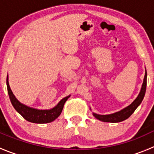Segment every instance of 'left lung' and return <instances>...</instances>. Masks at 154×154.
<instances>
[{"label": "left lung", "instance_id": "obj_1", "mask_svg": "<svg viewBox=\"0 0 154 154\" xmlns=\"http://www.w3.org/2000/svg\"><path fill=\"white\" fill-rule=\"evenodd\" d=\"M146 87H147V71L145 72L144 82H143V84H142L140 93H139L137 98H136L135 100L129 106L121 109L119 112H114V113L112 114L99 115V114L94 113L93 112V116L95 118L97 119L105 122H119L127 119L134 112V110L137 109V106L140 104V103H141L143 99H144V97L145 95L146 92Z\"/></svg>", "mask_w": 154, "mask_h": 154}]
</instances>
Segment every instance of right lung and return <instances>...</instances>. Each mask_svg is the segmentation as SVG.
Returning <instances> with one entry per match:
<instances>
[{"instance_id":"1","label":"right lung","mask_w":154,"mask_h":154,"mask_svg":"<svg viewBox=\"0 0 154 154\" xmlns=\"http://www.w3.org/2000/svg\"><path fill=\"white\" fill-rule=\"evenodd\" d=\"M7 86L10 101H11V103L14 106V107L15 108L16 110L25 119H26L30 122H33V123L42 124L53 122L54 120L56 119L60 115L63 109L64 103L70 97L69 95V96L63 98L56 106H54V108L51 109H38L26 106V105L21 103L17 100L14 94H13L11 89H10V85H9L8 75L7 76Z\"/></svg>"}]
</instances>
